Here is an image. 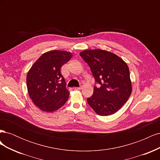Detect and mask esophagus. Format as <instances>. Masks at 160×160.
I'll return each instance as SVG.
<instances>
[{"mask_svg":"<svg viewBox=\"0 0 160 160\" xmlns=\"http://www.w3.org/2000/svg\"><path fill=\"white\" fill-rule=\"evenodd\" d=\"M72 89H73L74 90H80L82 89V87H79V88H75H75H73Z\"/></svg>","mask_w":160,"mask_h":160,"instance_id":"esophagus-1","label":"esophagus"}]
</instances>
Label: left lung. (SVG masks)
Segmentation results:
<instances>
[{
	"label": "left lung",
	"instance_id": "8db88e82",
	"mask_svg": "<svg viewBox=\"0 0 160 160\" xmlns=\"http://www.w3.org/2000/svg\"><path fill=\"white\" fill-rule=\"evenodd\" d=\"M80 56L89 66L95 83L93 94L87 99L99 115L115 113L127 102L132 93L128 65L113 53L101 50H85Z\"/></svg>",
	"mask_w": 160,
	"mask_h": 160
}]
</instances>
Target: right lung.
Listing matches in <instances>:
<instances>
[{
	"label": "right lung",
	"mask_w": 160,
	"mask_h": 160,
	"mask_svg": "<svg viewBox=\"0 0 160 160\" xmlns=\"http://www.w3.org/2000/svg\"><path fill=\"white\" fill-rule=\"evenodd\" d=\"M71 58V53L51 51L42 54L27 76L28 93L35 105L42 111L52 112L63 105L69 96L61 67Z\"/></svg>",
	"instance_id": "obj_1"
}]
</instances>
